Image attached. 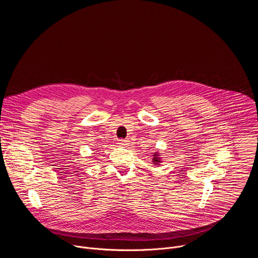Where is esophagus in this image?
Returning a JSON list of instances; mask_svg holds the SVG:
<instances>
[{"label":"esophagus","instance_id":"esophagus-1","mask_svg":"<svg viewBox=\"0 0 258 258\" xmlns=\"http://www.w3.org/2000/svg\"><path fill=\"white\" fill-rule=\"evenodd\" d=\"M127 143H128V141L125 140V139H120V140H118L119 146H125V145H127Z\"/></svg>","mask_w":258,"mask_h":258}]
</instances>
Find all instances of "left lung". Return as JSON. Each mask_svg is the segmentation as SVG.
I'll list each match as a JSON object with an SVG mask.
<instances>
[{"mask_svg": "<svg viewBox=\"0 0 258 258\" xmlns=\"http://www.w3.org/2000/svg\"><path fill=\"white\" fill-rule=\"evenodd\" d=\"M160 162H161L160 157L158 156L157 153H155V154H154V157H153V163H154V165H159Z\"/></svg>", "mask_w": 258, "mask_h": 258, "instance_id": "8db88e82", "label": "left lung"}]
</instances>
